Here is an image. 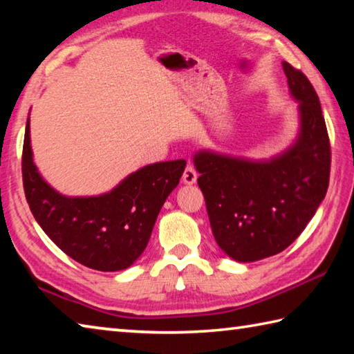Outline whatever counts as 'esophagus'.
I'll return each instance as SVG.
<instances>
[{
    "label": "esophagus",
    "mask_w": 354,
    "mask_h": 354,
    "mask_svg": "<svg viewBox=\"0 0 354 354\" xmlns=\"http://www.w3.org/2000/svg\"><path fill=\"white\" fill-rule=\"evenodd\" d=\"M196 178H198V173L195 170V167L189 164L187 167H185V170L183 173V183L187 184V185H192L196 183Z\"/></svg>",
    "instance_id": "esophagus-1"
}]
</instances>
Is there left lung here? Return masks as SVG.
<instances>
[{
    "instance_id": "8db88e82",
    "label": "left lung",
    "mask_w": 354,
    "mask_h": 354,
    "mask_svg": "<svg viewBox=\"0 0 354 354\" xmlns=\"http://www.w3.org/2000/svg\"><path fill=\"white\" fill-rule=\"evenodd\" d=\"M281 66L299 104L294 142L269 159L212 150L194 155L215 241L241 263L285 250L304 232L328 189L331 150L319 97L305 74L286 62Z\"/></svg>"
}]
</instances>
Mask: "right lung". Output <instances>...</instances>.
<instances>
[{
	"mask_svg": "<svg viewBox=\"0 0 354 354\" xmlns=\"http://www.w3.org/2000/svg\"><path fill=\"white\" fill-rule=\"evenodd\" d=\"M184 169V159L155 162L130 173L105 194L66 196L38 171L29 118L26 124L21 170L32 215L63 252L95 271H122L142 255L160 207Z\"/></svg>",
	"mask_w": 354,
	"mask_h": 354,
	"instance_id": "obj_1",
	"label": "right lung"
}]
</instances>
